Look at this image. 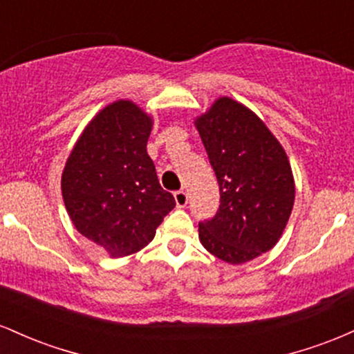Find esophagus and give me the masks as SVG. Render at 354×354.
<instances>
[{"instance_id":"34e87169","label":"esophagus","mask_w":354,"mask_h":354,"mask_svg":"<svg viewBox=\"0 0 354 354\" xmlns=\"http://www.w3.org/2000/svg\"><path fill=\"white\" fill-rule=\"evenodd\" d=\"M174 201H176V205L180 206V208H185V206L188 205V194H186V191H174Z\"/></svg>"}]
</instances>
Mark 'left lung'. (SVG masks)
<instances>
[{
    "label": "left lung",
    "mask_w": 354,
    "mask_h": 354,
    "mask_svg": "<svg viewBox=\"0 0 354 354\" xmlns=\"http://www.w3.org/2000/svg\"><path fill=\"white\" fill-rule=\"evenodd\" d=\"M196 128L219 185L216 214L200 223L203 246L231 265L251 261L278 243L290 219V161L266 124L231 98H219Z\"/></svg>",
    "instance_id": "1"
}]
</instances>
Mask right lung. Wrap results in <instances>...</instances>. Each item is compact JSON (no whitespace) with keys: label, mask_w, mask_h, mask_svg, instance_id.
I'll return each instance as SVG.
<instances>
[{"label":"right lung","mask_w":354,"mask_h":354,"mask_svg":"<svg viewBox=\"0 0 354 354\" xmlns=\"http://www.w3.org/2000/svg\"><path fill=\"white\" fill-rule=\"evenodd\" d=\"M151 124L131 101L109 104L86 126L61 178L73 225L116 258L143 250L176 206L146 151Z\"/></svg>","instance_id":"obj_1"}]
</instances>
